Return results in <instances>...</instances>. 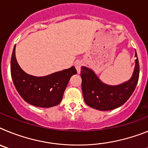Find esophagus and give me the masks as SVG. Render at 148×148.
Returning <instances> with one entry per match:
<instances>
[{
    "label": "esophagus",
    "instance_id": "esophagus-1",
    "mask_svg": "<svg viewBox=\"0 0 148 148\" xmlns=\"http://www.w3.org/2000/svg\"><path fill=\"white\" fill-rule=\"evenodd\" d=\"M82 61H76L75 64V69H76L77 72H78V73H80L81 72V67H82Z\"/></svg>",
    "mask_w": 148,
    "mask_h": 148
}]
</instances>
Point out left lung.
I'll return each instance as SVG.
<instances>
[{
	"instance_id": "8db88e82",
	"label": "left lung",
	"mask_w": 148,
	"mask_h": 148,
	"mask_svg": "<svg viewBox=\"0 0 148 148\" xmlns=\"http://www.w3.org/2000/svg\"><path fill=\"white\" fill-rule=\"evenodd\" d=\"M135 66L129 80L117 85L104 83L95 72L82 66L81 77L82 92L86 104L94 109L101 111L111 110L119 108L129 99L135 90L139 76V64L135 53Z\"/></svg>"
}]
</instances>
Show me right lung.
Here are the masks:
<instances>
[{
  "label": "right lung",
  "mask_w": 148,
  "mask_h": 148,
  "mask_svg": "<svg viewBox=\"0 0 148 148\" xmlns=\"http://www.w3.org/2000/svg\"><path fill=\"white\" fill-rule=\"evenodd\" d=\"M15 47L11 58V75L17 91L23 100L38 108L58 105L62 100L68 82L77 73L75 66L45 76L29 75L22 70L15 57Z\"/></svg>",
  "instance_id": "right-lung-1"
}]
</instances>
